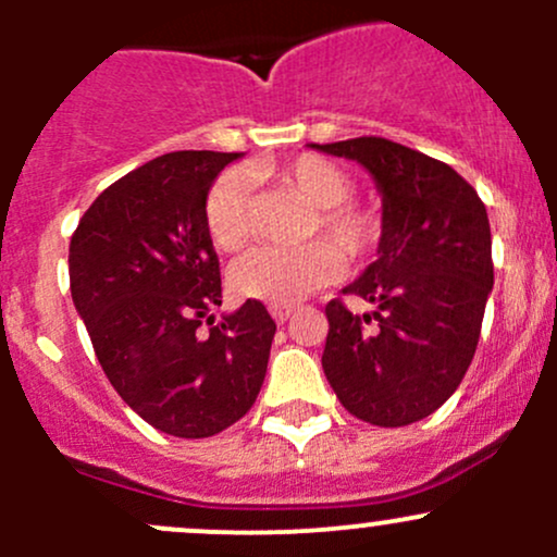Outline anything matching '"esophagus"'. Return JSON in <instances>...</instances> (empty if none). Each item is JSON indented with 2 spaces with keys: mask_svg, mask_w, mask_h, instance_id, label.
I'll list each match as a JSON object with an SVG mask.
<instances>
[{
  "mask_svg": "<svg viewBox=\"0 0 557 557\" xmlns=\"http://www.w3.org/2000/svg\"><path fill=\"white\" fill-rule=\"evenodd\" d=\"M294 310H296L294 305H272V307H269V312H272V318L277 320V323H285V320L294 314Z\"/></svg>",
  "mask_w": 557,
  "mask_h": 557,
  "instance_id": "esophagus-1",
  "label": "esophagus"
}]
</instances>
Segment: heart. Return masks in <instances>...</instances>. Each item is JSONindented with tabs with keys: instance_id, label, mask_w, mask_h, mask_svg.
I'll return each mask as SVG.
<instances>
[{
	"instance_id": "heart-1",
	"label": "heart",
	"mask_w": 557,
	"mask_h": 557,
	"mask_svg": "<svg viewBox=\"0 0 557 557\" xmlns=\"http://www.w3.org/2000/svg\"><path fill=\"white\" fill-rule=\"evenodd\" d=\"M252 177H269L296 190L314 207L310 234H325L330 243L277 250L256 247L239 258L228 272L232 290L243 299L294 305L320 285L331 283L342 272V256L361 261L383 237V215L374 207L352 201V177L345 166L325 156L305 153L280 164L250 166ZM205 228L210 243L223 252L239 250L250 234V180L245 172H223L210 185L205 199Z\"/></svg>"
}]
</instances>
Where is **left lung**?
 <instances>
[{
  "mask_svg": "<svg viewBox=\"0 0 557 557\" xmlns=\"http://www.w3.org/2000/svg\"><path fill=\"white\" fill-rule=\"evenodd\" d=\"M310 148L358 161L383 196L377 261L342 290L377 310L361 318L342 299L325 305V380L347 412L372 425L429 418L460 385L480 342L493 290L485 205L453 166L391 139Z\"/></svg>",
  "mask_w": 557,
  "mask_h": 557,
  "instance_id": "obj_1",
  "label": "left lung"
}]
</instances>
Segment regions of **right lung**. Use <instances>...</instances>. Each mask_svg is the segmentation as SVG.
Segmentation results:
<instances>
[{"label": "right lung", "instance_id": "obj_1", "mask_svg": "<svg viewBox=\"0 0 557 557\" xmlns=\"http://www.w3.org/2000/svg\"><path fill=\"white\" fill-rule=\"evenodd\" d=\"M239 153L159 156L97 196L70 243V288L117 396L180 440L221 434L252 407L274 339L247 299L215 323L221 267L205 228L210 185Z\"/></svg>", "mask_w": 557, "mask_h": 557}]
</instances>
